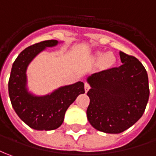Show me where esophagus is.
I'll list each match as a JSON object with an SVG mask.
<instances>
[{
    "instance_id": "esophagus-1",
    "label": "esophagus",
    "mask_w": 156,
    "mask_h": 156,
    "mask_svg": "<svg viewBox=\"0 0 156 156\" xmlns=\"http://www.w3.org/2000/svg\"><path fill=\"white\" fill-rule=\"evenodd\" d=\"M84 87H85V92H87L89 91V89H90V85L88 84V83H85L84 85Z\"/></svg>"
}]
</instances>
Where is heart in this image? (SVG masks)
<instances>
[{
	"label": "heart",
	"mask_w": 156,
	"mask_h": 156,
	"mask_svg": "<svg viewBox=\"0 0 156 156\" xmlns=\"http://www.w3.org/2000/svg\"><path fill=\"white\" fill-rule=\"evenodd\" d=\"M98 57H101V55H98ZM109 61H110V54L109 53H107V54H105L104 56V58H103V62H104V64H108Z\"/></svg>",
	"instance_id": "obj_1"
}]
</instances>
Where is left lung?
<instances>
[{
    "mask_svg": "<svg viewBox=\"0 0 156 156\" xmlns=\"http://www.w3.org/2000/svg\"><path fill=\"white\" fill-rule=\"evenodd\" d=\"M122 64L87 78L91 89L87 116L90 124L106 133H121L143 115L150 97L145 68L133 56L120 51Z\"/></svg>",
    "mask_w": 156,
    "mask_h": 156,
    "instance_id": "left-lung-1",
    "label": "left lung"
}]
</instances>
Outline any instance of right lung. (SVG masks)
Instances as JSON below:
<instances>
[{"label":"right lung","mask_w":156,"mask_h":156,"mask_svg":"<svg viewBox=\"0 0 156 156\" xmlns=\"http://www.w3.org/2000/svg\"><path fill=\"white\" fill-rule=\"evenodd\" d=\"M58 43L56 40H49L27 47L18 56L11 70L8 92L12 108L24 123L35 130L51 131L59 127L69 105L85 93L81 81L61 87L45 96H35L28 91V65L41 51Z\"/></svg>","instance_id":"right-lung-1"}]
</instances>
